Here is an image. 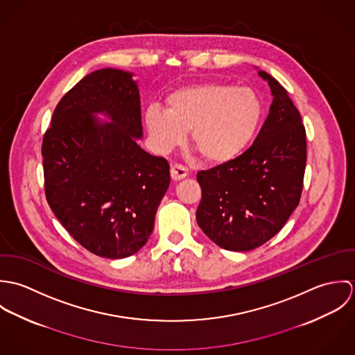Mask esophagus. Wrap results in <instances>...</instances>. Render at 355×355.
Masks as SVG:
<instances>
[{"label":"esophagus","mask_w":355,"mask_h":355,"mask_svg":"<svg viewBox=\"0 0 355 355\" xmlns=\"http://www.w3.org/2000/svg\"><path fill=\"white\" fill-rule=\"evenodd\" d=\"M189 175V171H187V168H184L183 165H180V164H175V165H172L171 166V178L173 179V180H182V179H184L186 176Z\"/></svg>","instance_id":"1"}]
</instances>
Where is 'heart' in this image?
I'll use <instances>...</instances> for the list:
<instances>
[{"instance_id":"obj_1","label":"heart","mask_w":355,"mask_h":355,"mask_svg":"<svg viewBox=\"0 0 355 355\" xmlns=\"http://www.w3.org/2000/svg\"><path fill=\"white\" fill-rule=\"evenodd\" d=\"M166 110L148 107L145 125L159 152L191 144L213 165L236 159L248 149L262 119V102L249 87L207 82L171 93Z\"/></svg>"}]
</instances>
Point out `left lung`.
<instances>
[{"label": "left lung", "mask_w": 355, "mask_h": 355, "mask_svg": "<svg viewBox=\"0 0 355 355\" xmlns=\"http://www.w3.org/2000/svg\"><path fill=\"white\" fill-rule=\"evenodd\" d=\"M273 101L253 145L236 159L200 171L197 223L217 246L249 252L273 238L298 206L306 168V131L286 89L265 71Z\"/></svg>", "instance_id": "obj_1"}]
</instances>
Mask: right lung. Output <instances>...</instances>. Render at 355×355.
Returning a JSON list of instances; mask_svg holds the SVG:
<instances>
[{"instance_id":"1","label":"right lung","mask_w":355,"mask_h":355,"mask_svg":"<svg viewBox=\"0 0 355 355\" xmlns=\"http://www.w3.org/2000/svg\"><path fill=\"white\" fill-rule=\"evenodd\" d=\"M98 112L111 121L101 122ZM141 119L132 73L103 68L61 98L44 135L48 203L76 242L103 258L142 249L171 183L168 161L137 144Z\"/></svg>"}]
</instances>
